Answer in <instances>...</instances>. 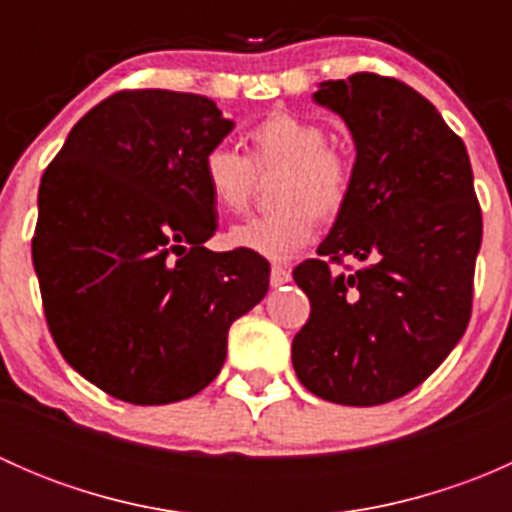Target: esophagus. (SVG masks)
Returning <instances> with one entry per match:
<instances>
[{
  "mask_svg": "<svg viewBox=\"0 0 512 512\" xmlns=\"http://www.w3.org/2000/svg\"><path fill=\"white\" fill-rule=\"evenodd\" d=\"M289 280H292V275H289L287 267H282V265H272V272H270V285H272V287H282V285H287Z\"/></svg>",
  "mask_w": 512,
  "mask_h": 512,
  "instance_id": "esophagus-1",
  "label": "esophagus"
}]
</instances>
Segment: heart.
Returning <instances> with one entry per match:
<instances>
[{"label": "heart", "mask_w": 512, "mask_h": 512, "mask_svg": "<svg viewBox=\"0 0 512 512\" xmlns=\"http://www.w3.org/2000/svg\"><path fill=\"white\" fill-rule=\"evenodd\" d=\"M247 156L218 143L203 158L210 198L225 213H242L255 195L257 173L280 168L272 213L255 215L227 232V245L285 262L304 250L317 220H334L352 198L354 163L329 143L322 123L289 111L260 118L247 131Z\"/></svg>", "instance_id": "obj_1"}]
</instances>
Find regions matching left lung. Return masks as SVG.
I'll return each mask as SVG.
<instances>
[{
    "instance_id": "obj_1",
    "label": "left lung",
    "mask_w": 512,
    "mask_h": 512,
    "mask_svg": "<svg viewBox=\"0 0 512 512\" xmlns=\"http://www.w3.org/2000/svg\"><path fill=\"white\" fill-rule=\"evenodd\" d=\"M314 98L352 131L354 188L319 257L292 272L312 307L292 364L319 399L379 406L426 381L471 322L483 237L471 160L399 79L361 71L324 81ZM344 256L370 265L334 276Z\"/></svg>"
}]
</instances>
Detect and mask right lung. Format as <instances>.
<instances>
[{"label": "right lung", "mask_w": 512, "mask_h": 512, "mask_svg": "<svg viewBox=\"0 0 512 512\" xmlns=\"http://www.w3.org/2000/svg\"><path fill=\"white\" fill-rule=\"evenodd\" d=\"M232 131L208 96L126 89L91 108L46 165L32 260L61 356L113 399L173 404L220 374L227 329L270 262L213 252L203 158Z\"/></svg>", "instance_id": "right-lung-1"}]
</instances>
